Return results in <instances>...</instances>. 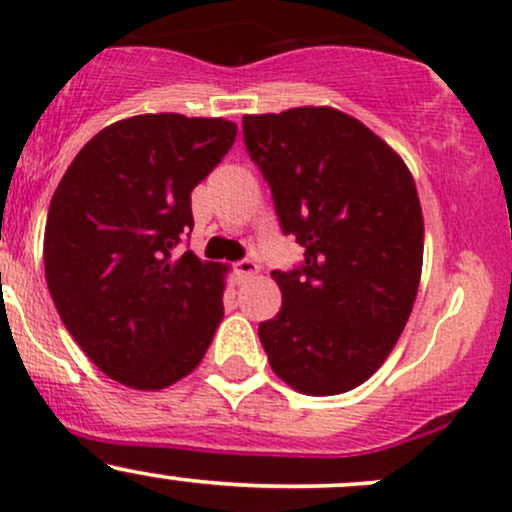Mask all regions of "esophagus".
Returning a JSON list of instances; mask_svg holds the SVG:
<instances>
[{
	"label": "esophagus",
	"mask_w": 512,
	"mask_h": 512,
	"mask_svg": "<svg viewBox=\"0 0 512 512\" xmlns=\"http://www.w3.org/2000/svg\"><path fill=\"white\" fill-rule=\"evenodd\" d=\"M257 272H260V264H257L255 260H240V262H236V276H238L240 284H243V281H248L250 276H255Z\"/></svg>",
	"instance_id": "1"
}]
</instances>
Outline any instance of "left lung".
I'll return each instance as SVG.
<instances>
[{
	"label": "left lung",
	"instance_id": "8db88e82",
	"mask_svg": "<svg viewBox=\"0 0 512 512\" xmlns=\"http://www.w3.org/2000/svg\"><path fill=\"white\" fill-rule=\"evenodd\" d=\"M252 161L272 187L286 236L305 248L272 272L281 310L260 322L269 366L303 395H342L390 356L414 308L424 216L392 146L342 110L245 115Z\"/></svg>",
	"mask_w": 512,
	"mask_h": 512
}]
</instances>
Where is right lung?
Wrapping results in <instances>:
<instances>
[{"label":"right lung","instance_id":"obj_1","mask_svg":"<svg viewBox=\"0 0 512 512\" xmlns=\"http://www.w3.org/2000/svg\"><path fill=\"white\" fill-rule=\"evenodd\" d=\"M236 132L221 117H127L76 154L52 195L50 296L74 342L117 383L163 390L207 354L226 267L175 250L195 226L192 190Z\"/></svg>","mask_w":512,"mask_h":512}]
</instances>
